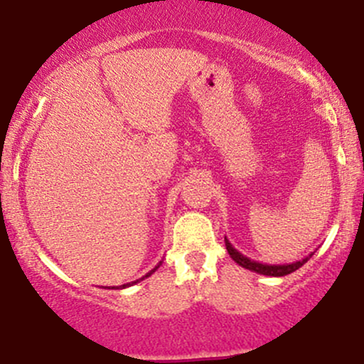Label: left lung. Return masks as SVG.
<instances>
[{
    "mask_svg": "<svg viewBox=\"0 0 364 364\" xmlns=\"http://www.w3.org/2000/svg\"><path fill=\"white\" fill-rule=\"evenodd\" d=\"M224 240H225V250H228V253L231 255V258L237 263V265H241L243 269L252 270V272H257V274H262V275H270V277H282V275L294 272V270H298L299 267H303L304 263L310 260L311 255H313V253H310L308 257H304L303 260L292 262V263H284V265H269V263L255 262V260H252V258L245 257V255H241L235 248V246L229 243L228 237H224Z\"/></svg>",
    "mask_w": 364,
    "mask_h": 364,
    "instance_id": "obj_1",
    "label": "left lung"
}]
</instances>
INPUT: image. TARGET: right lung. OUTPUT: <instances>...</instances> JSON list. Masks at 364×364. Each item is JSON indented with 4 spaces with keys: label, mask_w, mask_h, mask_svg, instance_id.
I'll return each mask as SVG.
<instances>
[{
    "label": "right lung",
    "mask_w": 364,
    "mask_h": 364,
    "mask_svg": "<svg viewBox=\"0 0 364 364\" xmlns=\"http://www.w3.org/2000/svg\"><path fill=\"white\" fill-rule=\"evenodd\" d=\"M161 263L162 262H159V265H161ZM159 265L156 267V269H152V270H150V272L147 274V275H144V277H141V279H139V281H133V282H128V284H123V286H112V287H109V289H124V287H129V286H133V284H136V282H140V281H144V279L145 277H150V275H152L154 272H156V270L159 269Z\"/></svg>",
    "instance_id": "right-lung-1"
}]
</instances>
